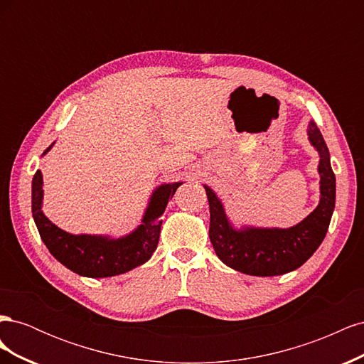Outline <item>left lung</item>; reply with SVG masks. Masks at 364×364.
I'll return each mask as SVG.
<instances>
[{
    "label": "left lung",
    "mask_w": 364,
    "mask_h": 364,
    "mask_svg": "<svg viewBox=\"0 0 364 364\" xmlns=\"http://www.w3.org/2000/svg\"><path fill=\"white\" fill-rule=\"evenodd\" d=\"M308 139L318 151L321 202L301 223L289 229H235L226 217L222 200L205 185L209 202V240L215 255L230 269L252 277H277L301 267L323 241L336 206V176L329 150L316 123L308 124Z\"/></svg>",
    "instance_id": "left-lung-1"
}]
</instances>
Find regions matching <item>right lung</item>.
<instances>
[{
    "label": "right lung",
    "mask_w": 364,
    "mask_h": 364,
    "mask_svg": "<svg viewBox=\"0 0 364 364\" xmlns=\"http://www.w3.org/2000/svg\"><path fill=\"white\" fill-rule=\"evenodd\" d=\"M53 144L43 155L50 151ZM42 173L38 170L31 182V213L43 245L65 267L87 278L115 277L149 261L158 247L161 215L176 190L182 185V182L159 185L150 197L142 223L134 232L121 238H109L86 234L73 235L51 223L42 213Z\"/></svg>",
    "instance_id": "obj_1"
}]
</instances>
